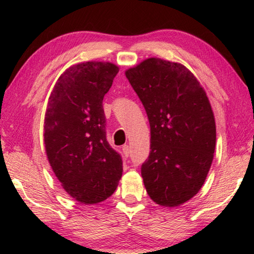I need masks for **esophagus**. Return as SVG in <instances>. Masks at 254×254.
<instances>
[{
  "instance_id": "obj_1",
  "label": "esophagus",
  "mask_w": 254,
  "mask_h": 254,
  "mask_svg": "<svg viewBox=\"0 0 254 254\" xmlns=\"http://www.w3.org/2000/svg\"><path fill=\"white\" fill-rule=\"evenodd\" d=\"M122 150H123L124 156H126V157H128V154H130V147H128L127 144H126V145H123Z\"/></svg>"
}]
</instances>
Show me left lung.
<instances>
[{
    "mask_svg": "<svg viewBox=\"0 0 254 254\" xmlns=\"http://www.w3.org/2000/svg\"><path fill=\"white\" fill-rule=\"evenodd\" d=\"M126 76L150 123L151 151L141 167L144 187L154 203L176 207L199 191L212 165V106L194 74L179 63L148 58Z\"/></svg>",
    "mask_w": 254,
    "mask_h": 254,
    "instance_id": "obj_1",
    "label": "left lung"
}]
</instances>
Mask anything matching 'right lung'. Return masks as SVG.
<instances>
[{
    "label": "right lung",
    "mask_w": 254,
    "mask_h": 254,
    "mask_svg": "<svg viewBox=\"0 0 254 254\" xmlns=\"http://www.w3.org/2000/svg\"><path fill=\"white\" fill-rule=\"evenodd\" d=\"M118 72L109 62L72 65L56 81L47 105V158L67 194L81 204L109 198L122 177V158L106 141L103 110Z\"/></svg>",
    "instance_id": "add662e5"
}]
</instances>
